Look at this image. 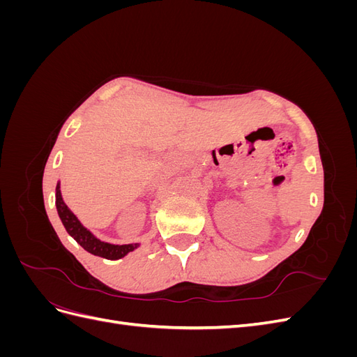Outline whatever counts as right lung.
Returning a JSON list of instances; mask_svg holds the SVG:
<instances>
[{"label": "right lung", "instance_id": "obj_1", "mask_svg": "<svg viewBox=\"0 0 357 357\" xmlns=\"http://www.w3.org/2000/svg\"><path fill=\"white\" fill-rule=\"evenodd\" d=\"M56 210L59 218L62 220V225L66 226L67 232L73 236V238L77 241L86 252H89L95 256H101L105 259H110V261H116V259H121L129 252H132L134 248L138 247V244H123V245H116L100 241L93 234L86 229L84 226L79 222V219L71 213V210L67 207L66 202L62 199L59 183L56 186Z\"/></svg>", "mask_w": 357, "mask_h": 357}]
</instances>
